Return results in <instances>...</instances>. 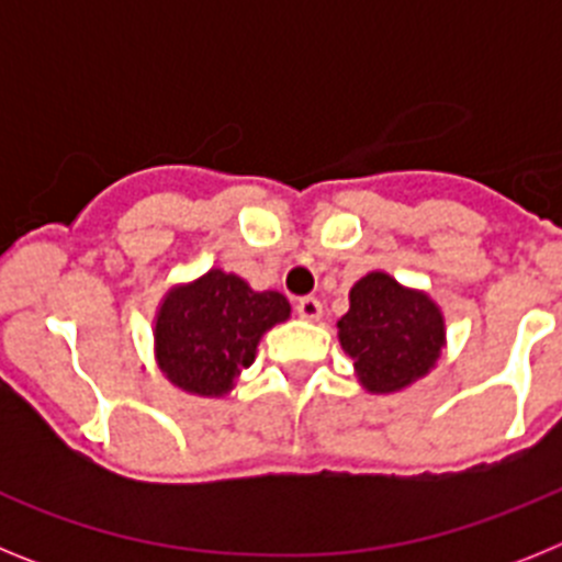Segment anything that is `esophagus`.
<instances>
[{
  "label": "esophagus",
  "mask_w": 562,
  "mask_h": 562,
  "mask_svg": "<svg viewBox=\"0 0 562 562\" xmlns=\"http://www.w3.org/2000/svg\"><path fill=\"white\" fill-rule=\"evenodd\" d=\"M297 315L304 317V321H321V317H324V304L312 295L301 297V301H297Z\"/></svg>",
  "instance_id": "1"
}]
</instances>
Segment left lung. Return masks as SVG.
<instances>
[{
  "label": "left lung",
  "mask_w": 562,
  "mask_h": 562,
  "mask_svg": "<svg viewBox=\"0 0 562 562\" xmlns=\"http://www.w3.org/2000/svg\"><path fill=\"white\" fill-rule=\"evenodd\" d=\"M337 340L355 362L362 389L396 394L436 369L448 349V326L428 292L371 270L349 290V312L337 321Z\"/></svg>",
  "instance_id": "1"
}]
</instances>
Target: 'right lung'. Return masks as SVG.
Wrapping results in <instances>:
<instances>
[{
    "instance_id": "obj_1",
    "label": "right lung",
    "mask_w": 562,
    "mask_h": 562,
    "mask_svg": "<svg viewBox=\"0 0 562 562\" xmlns=\"http://www.w3.org/2000/svg\"><path fill=\"white\" fill-rule=\"evenodd\" d=\"M281 292H256L245 278L211 267L173 284L154 312V360L173 389L222 400L256 360L258 342L290 321Z\"/></svg>"
}]
</instances>
